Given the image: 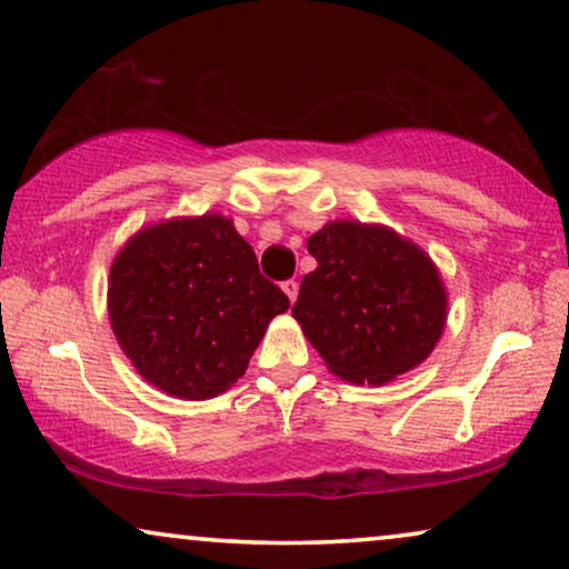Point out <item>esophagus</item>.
<instances>
[{"label": "esophagus", "mask_w": 569, "mask_h": 569, "mask_svg": "<svg viewBox=\"0 0 569 569\" xmlns=\"http://www.w3.org/2000/svg\"><path fill=\"white\" fill-rule=\"evenodd\" d=\"M282 290H284L287 298H290V302H295V298H298V290H300V284L295 282V279H287V282H282Z\"/></svg>", "instance_id": "obj_1"}]
</instances>
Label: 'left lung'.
I'll use <instances>...</instances> for the list:
<instances>
[{"mask_svg": "<svg viewBox=\"0 0 569 569\" xmlns=\"http://www.w3.org/2000/svg\"><path fill=\"white\" fill-rule=\"evenodd\" d=\"M318 261L292 316L331 372L388 383L432 352L446 326V290L425 251L378 224L329 222L308 240Z\"/></svg>", "mask_w": 569, "mask_h": 569, "instance_id": "left-lung-1", "label": "left lung"}]
</instances>
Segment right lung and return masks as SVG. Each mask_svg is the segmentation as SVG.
Instances as JSON below:
<instances>
[{
    "mask_svg": "<svg viewBox=\"0 0 569 569\" xmlns=\"http://www.w3.org/2000/svg\"><path fill=\"white\" fill-rule=\"evenodd\" d=\"M287 308L222 214L142 230L116 256L108 282L113 333L139 376L191 401L236 383Z\"/></svg>",
    "mask_w": 569,
    "mask_h": 569,
    "instance_id": "right-lung-1",
    "label": "right lung"
}]
</instances>
